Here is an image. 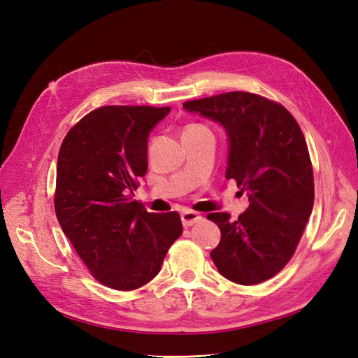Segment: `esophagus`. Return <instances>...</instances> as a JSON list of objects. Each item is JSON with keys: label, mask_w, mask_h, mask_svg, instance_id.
I'll return each instance as SVG.
<instances>
[{"label": "esophagus", "mask_w": 358, "mask_h": 358, "mask_svg": "<svg viewBox=\"0 0 358 358\" xmlns=\"http://www.w3.org/2000/svg\"><path fill=\"white\" fill-rule=\"evenodd\" d=\"M180 220H182L183 227H191V225H194V224L200 222L203 218H201L200 213L194 212V210H183V212L180 213Z\"/></svg>", "instance_id": "34e87169"}]
</instances>
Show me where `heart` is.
Returning a JSON list of instances; mask_svg holds the SVG:
<instances>
[{
  "label": "heart",
  "instance_id": "b5f03b06",
  "mask_svg": "<svg viewBox=\"0 0 358 358\" xmlns=\"http://www.w3.org/2000/svg\"><path fill=\"white\" fill-rule=\"evenodd\" d=\"M191 127H199V125H191Z\"/></svg>",
  "mask_w": 358,
  "mask_h": 358
}]
</instances>
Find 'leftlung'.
<instances>
[{"instance_id":"1","label":"left lung","mask_w":358,"mask_h":358,"mask_svg":"<svg viewBox=\"0 0 358 358\" xmlns=\"http://www.w3.org/2000/svg\"><path fill=\"white\" fill-rule=\"evenodd\" d=\"M183 109L225 129V178L249 199L236 221L229 213L208 215L221 230L213 263L236 284L264 282L289 262L313 208V173L301 129L284 106L249 92L187 101Z\"/></svg>"}]
</instances>
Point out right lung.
I'll return each mask as SVG.
<instances>
[{"label":"right lung","instance_id":"add662e5","mask_svg":"<svg viewBox=\"0 0 358 358\" xmlns=\"http://www.w3.org/2000/svg\"><path fill=\"white\" fill-rule=\"evenodd\" d=\"M170 107L104 106L64 138L55 212L82 262L103 285L131 291L152 280L182 234L176 212L149 213L134 189L148 170V138Z\"/></svg>","mask_w":358,"mask_h":358}]
</instances>
